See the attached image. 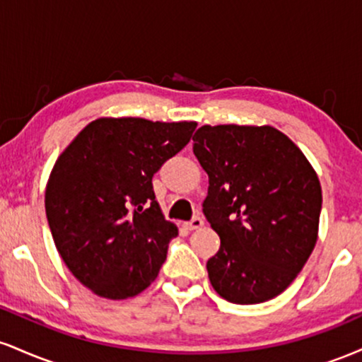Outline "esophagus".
<instances>
[{"instance_id":"34e87169","label":"esophagus","mask_w":362,"mask_h":362,"mask_svg":"<svg viewBox=\"0 0 362 362\" xmlns=\"http://www.w3.org/2000/svg\"><path fill=\"white\" fill-rule=\"evenodd\" d=\"M204 226V221H202V218H194V219H190L189 223H185V228L187 230H190V231H194V230H199V228H202Z\"/></svg>"}]
</instances>
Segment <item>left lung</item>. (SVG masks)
I'll list each match as a JSON object with an SVG mask.
<instances>
[{"instance_id":"obj_1","label":"left lung","mask_w":362,"mask_h":362,"mask_svg":"<svg viewBox=\"0 0 362 362\" xmlns=\"http://www.w3.org/2000/svg\"><path fill=\"white\" fill-rule=\"evenodd\" d=\"M192 139L209 177L204 214L221 240L206 265L211 284L236 305L279 296L317 245V172L272 126H202Z\"/></svg>"}]
</instances>
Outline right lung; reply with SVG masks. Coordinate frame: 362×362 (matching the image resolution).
Wrapping results in <instances>:
<instances>
[{
    "label": "right lung",
    "instance_id": "1",
    "mask_svg": "<svg viewBox=\"0 0 362 362\" xmlns=\"http://www.w3.org/2000/svg\"><path fill=\"white\" fill-rule=\"evenodd\" d=\"M197 122L91 120L54 163L45 214L61 259L91 293L126 300L156 279L178 228L151 178L190 141Z\"/></svg>",
    "mask_w": 362,
    "mask_h": 362
}]
</instances>
